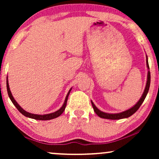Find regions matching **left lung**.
<instances>
[{
	"label": "left lung",
	"mask_w": 159,
	"mask_h": 159,
	"mask_svg": "<svg viewBox=\"0 0 159 159\" xmlns=\"http://www.w3.org/2000/svg\"><path fill=\"white\" fill-rule=\"evenodd\" d=\"M146 64H147V67L148 69V77H147V82L146 85H145V88L144 92H143L142 96H141L140 99L139 100V101L135 105H134L133 107H132L129 109L127 111H125L118 113V114H108V113H105L100 111L98 108L96 106H95V104L93 103V101H91V103H92L93 108L94 109V111L95 112L98 116L101 117V118L103 119H125V118H128L130 116H132V114H134L138 110V108H140L141 104L143 103L144 100L146 97V95L148 93L149 88H150V84H151V72L149 71V65H148V56H146Z\"/></svg>",
	"instance_id": "left-lung-1"
}]
</instances>
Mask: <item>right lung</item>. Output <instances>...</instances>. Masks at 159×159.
Returning a JSON list of instances; mask_svg holds the SVG:
<instances>
[{"mask_svg":"<svg viewBox=\"0 0 159 159\" xmlns=\"http://www.w3.org/2000/svg\"><path fill=\"white\" fill-rule=\"evenodd\" d=\"M6 87H7V91H8V96H9L11 101H12V103H14V105L16 106V108H17L19 111V112L21 113V114H22L24 116H27V117H29V118H31V119H36V120H51V119H55L56 117L59 116L61 114H62L63 112L65 110V108H66V103H67V100H68V97H69V93H70V91L71 90V88L69 90V91L67 93L66 96V98H65V101H64V103L63 104V106H61V108H60V109H58V111H56L53 112V113H51V114H43V115H38V114H31V113H29V112H27L26 111H25L19 105L18 103H17V102L15 101L14 97H13V95L11 94V90H10V88H9V84H8V77H7V79H6Z\"/></svg>","mask_w":159,"mask_h":159,"instance_id":"add662e5","label":"right lung"}]
</instances>
